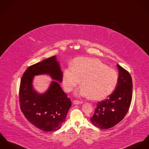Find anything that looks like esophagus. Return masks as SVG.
<instances>
[{
	"instance_id": "34e87169",
	"label": "esophagus",
	"mask_w": 149,
	"mask_h": 149,
	"mask_svg": "<svg viewBox=\"0 0 149 149\" xmlns=\"http://www.w3.org/2000/svg\"><path fill=\"white\" fill-rule=\"evenodd\" d=\"M73 103L74 104H80L83 103L82 101L81 100H74L73 101Z\"/></svg>"
}]
</instances>
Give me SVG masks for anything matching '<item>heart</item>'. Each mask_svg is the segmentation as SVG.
Returning a JSON list of instances; mask_svg holds the SVG:
<instances>
[{"label":"heart","mask_w":149,"mask_h":149,"mask_svg":"<svg viewBox=\"0 0 149 149\" xmlns=\"http://www.w3.org/2000/svg\"><path fill=\"white\" fill-rule=\"evenodd\" d=\"M81 80L82 86L76 95L99 100L113 93L118 81V74L98 59L80 57L74 60L72 66L63 71L64 89L67 92L71 91Z\"/></svg>","instance_id":"1"}]
</instances>
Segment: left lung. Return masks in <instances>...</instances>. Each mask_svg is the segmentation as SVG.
Here are the masks:
<instances>
[{
  "label": "left lung",
  "mask_w": 149,
  "mask_h": 149,
  "mask_svg": "<svg viewBox=\"0 0 149 149\" xmlns=\"http://www.w3.org/2000/svg\"><path fill=\"white\" fill-rule=\"evenodd\" d=\"M119 70L118 81L113 93L99 102L93 116L92 123L101 129L114 127L127 113L132 96V82L129 72L117 64Z\"/></svg>",
  "instance_id": "obj_1"
}]
</instances>
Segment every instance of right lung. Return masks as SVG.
Returning a JSON list of instances; mask_svg holds the SVG:
<instances>
[{
  "instance_id": "obj_1",
  "label": "right lung",
  "mask_w": 149,
  "mask_h": 149,
  "mask_svg": "<svg viewBox=\"0 0 149 149\" xmlns=\"http://www.w3.org/2000/svg\"><path fill=\"white\" fill-rule=\"evenodd\" d=\"M47 74L52 79L62 81V72L56 56L29 67L22 77L19 87L20 108L23 115L33 126L44 132H54L62 127L71 101L59 84L52 81L43 94L33 89V76Z\"/></svg>"
}]
</instances>
